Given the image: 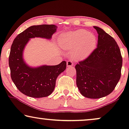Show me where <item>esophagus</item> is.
Returning <instances> with one entry per match:
<instances>
[{"label": "esophagus", "mask_w": 129, "mask_h": 129, "mask_svg": "<svg viewBox=\"0 0 129 129\" xmlns=\"http://www.w3.org/2000/svg\"><path fill=\"white\" fill-rule=\"evenodd\" d=\"M74 66L73 63V61L72 60H69L67 61V66L68 67V68H70V67H73Z\"/></svg>", "instance_id": "obj_1"}]
</instances>
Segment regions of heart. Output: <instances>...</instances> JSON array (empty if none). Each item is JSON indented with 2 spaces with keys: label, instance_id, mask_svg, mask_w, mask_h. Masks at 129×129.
<instances>
[{
  "label": "heart",
  "instance_id": "1",
  "mask_svg": "<svg viewBox=\"0 0 129 129\" xmlns=\"http://www.w3.org/2000/svg\"><path fill=\"white\" fill-rule=\"evenodd\" d=\"M59 45L64 50L72 52L76 59L86 58L96 47L97 38L94 35L84 30L62 33L59 38Z\"/></svg>",
  "mask_w": 129,
  "mask_h": 129
}]
</instances>
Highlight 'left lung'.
<instances>
[{"label": "left lung", "mask_w": 129, "mask_h": 129, "mask_svg": "<svg viewBox=\"0 0 129 129\" xmlns=\"http://www.w3.org/2000/svg\"><path fill=\"white\" fill-rule=\"evenodd\" d=\"M96 49L87 59L76 65V84L83 96L99 99L110 94L121 76L122 57L115 40L101 28Z\"/></svg>", "instance_id": "8db88e82"}]
</instances>
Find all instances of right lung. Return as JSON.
I'll return each instance as SVG.
<instances>
[{
  "label": "right lung",
  "instance_id": "add662e5",
  "mask_svg": "<svg viewBox=\"0 0 129 129\" xmlns=\"http://www.w3.org/2000/svg\"><path fill=\"white\" fill-rule=\"evenodd\" d=\"M57 28L54 24L31 26L13 40L9 58L11 78L19 90L26 96L34 98L49 96L54 90L58 76L66 69L65 61L55 66L31 67L23 58L24 49L30 39L50 40Z\"/></svg>",
  "mask_w": 129,
  "mask_h": 129
}]
</instances>
